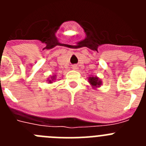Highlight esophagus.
I'll list each match as a JSON object with an SVG mask.
<instances>
[{"label": "esophagus", "instance_id": "34e87169", "mask_svg": "<svg viewBox=\"0 0 146 146\" xmlns=\"http://www.w3.org/2000/svg\"><path fill=\"white\" fill-rule=\"evenodd\" d=\"M72 69H74V70H76V69H77V66H72Z\"/></svg>", "mask_w": 146, "mask_h": 146}]
</instances>
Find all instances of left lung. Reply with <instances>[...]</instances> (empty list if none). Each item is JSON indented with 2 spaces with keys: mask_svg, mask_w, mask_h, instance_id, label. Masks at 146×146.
<instances>
[{
  "mask_svg": "<svg viewBox=\"0 0 146 146\" xmlns=\"http://www.w3.org/2000/svg\"><path fill=\"white\" fill-rule=\"evenodd\" d=\"M88 82L90 83L91 86H92L93 88H98L102 84V82L101 79L98 77L97 76H91V77H88Z\"/></svg>",
  "mask_w": 146,
  "mask_h": 146,
  "instance_id": "8db88e82",
  "label": "left lung"
}]
</instances>
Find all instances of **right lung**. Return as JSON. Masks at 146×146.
<instances>
[{"mask_svg": "<svg viewBox=\"0 0 146 146\" xmlns=\"http://www.w3.org/2000/svg\"><path fill=\"white\" fill-rule=\"evenodd\" d=\"M56 76L57 75H52V76H51V77H50V78H48V79H47V82H48V83H52V82H53V81H55V80H56Z\"/></svg>", "mask_w": 146, "mask_h": 146, "instance_id": "obj_1", "label": "right lung"}]
</instances>
